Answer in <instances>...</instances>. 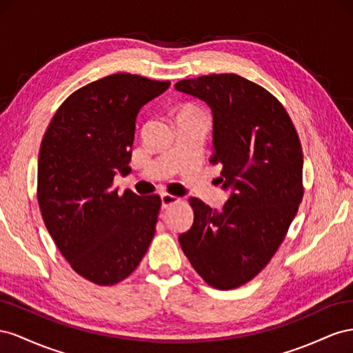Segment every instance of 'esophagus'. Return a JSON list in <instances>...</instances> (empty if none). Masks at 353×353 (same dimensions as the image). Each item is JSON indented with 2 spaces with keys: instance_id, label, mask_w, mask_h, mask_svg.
<instances>
[{
  "instance_id": "esophagus-1",
  "label": "esophagus",
  "mask_w": 353,
  "mask_h": 353,
  "mask_svg": "<svg viewBox=\"0 0 353 353\" xmlns=\"http://www.w3.org/2000/svg\"><path fill=\"white\" fill-rule=\"evenodd\" d=\"M179 198L174 195H170V194H161V205L163 208H168L170 205H173L176 203H179Z\"/></svg>"
}]
</instances>
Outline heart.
I'll return each mask as SVG.
<instances>
[{
    "instance_id": "heart-1",
    "label": "heart",
    "mask_w": 353,
    "mask_h": 353,
    "mask_svg": "<svg viewBox=\"0 0 353 353\" xmlns=\"http://www.w3.org/2000/svg\"><path fill=\"white\" fill-rule=\"evenodd\" d=\"M185 110H195V109H190V108H188V109H185Z\"/></svg>"
}]
</instances>
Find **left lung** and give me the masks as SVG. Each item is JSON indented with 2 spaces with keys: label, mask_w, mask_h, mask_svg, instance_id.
<instances>
[{
  "label": "left lung",
  "mask_w": 353,
  "mask_h": 353,
  "mask_svg": "<svg viewBox=\"0 0 353 353\" xmlns=\"http://www.w3.org/2000/svg\"><path fill=\"white\" fill-rule=\"evenodd\" d=\"M174 88L213 114L211 163L230 189L220 210L190 198L194 223L179 243L205 283L219 290L253 279L276 253L303 198V152L284 106L235 74L182 79Z\"/></svg>",
  "instance_id": "obj_1"
}]
</instances>
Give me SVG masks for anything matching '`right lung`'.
<instances>
[{
  "label": "right lung",
  "instance_id": "obj_1",
  "mask_svg": "<svg viewBox=\"0 0 353 353\" xmlns=\"http://www.w3.org/2000/svg\"><path fill=\"white\" fill-rule=\"evenodd\" d=\"M168 81L114 74L77 90L57 109L38 157V204L46 228L78 275L114 285L139 266L155 235L158 195H123L115 174L132 168L139 110Z\"/></svg>",
  "mask_w": 353,
  "mask_h": 353
}]
</instances>
